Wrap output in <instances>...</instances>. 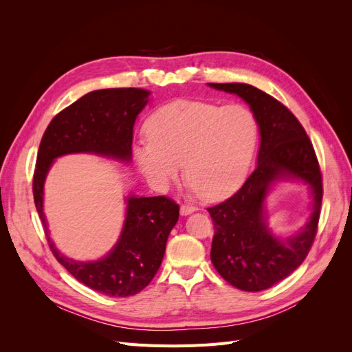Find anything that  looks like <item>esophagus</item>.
<instances>
[{"label":"esophagus","instance_id":"obj_1","mask_svg":"<svg viewBox=\"0 0 352 352\" xmlns=\"http://www.w3.org/2000/svg\"><path fill=\"white\" fill-rule=\"evenodd\" d=\"M197 210H198V207H195V206L182 204V206H180V214H182V216H188V214H190V212H194V211H197Z\"/></svg>","mask_w":352,"mask_h":352}]
</instances>
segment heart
<instances>
[{"label": "heart", "instance_id": "heart-1", "mask_svg": "<svg viewBox=\"0 0 352 352\" xmlns=\"http://www.w3.org/2000/svg\"><path fill=\"white\" fill-rule=\"evenodd\" d=\"M148 140L135 148L146 180L166 189L185 172L195 192L223 199L242 186L258 141V123L242 104L179 100L157 109L146 122Z\"/></svg>", "mask_w": 352, "mask_h": 352}]
</instances>
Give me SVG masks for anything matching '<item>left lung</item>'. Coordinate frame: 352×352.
Returning <instances> with one entry per match:
<instances>
[{
	"label": "left lung",
	"instance_id": "obj_1",
	"mask_svg": "<svg viewBox=\"0 0 352 352\" xmlns=\"http://www.w3.org/2000/svg\"><path fill=\"white\" fill-rule=\"evenodd\" d=\"M236 94L260 127L257 167L236 194L207 208L214 225L211 261L219 274L245 292L269 289L300 267L311 250L320 219L323 182L310 138L289 109L247 83H210ZM300 178L312 186L314 212L298 235L276 239L265 226L263 199L276 179Z\"/></svg>",
	"mask_w": 352,
	"mask_h": 352
}]
</instances>
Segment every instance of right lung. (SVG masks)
<instances>
[{
  "mask_svg": "<svg viewBox=\"0 0 352 352\" xmlns=\"http://www.w3.org/2000/svg\"><path fill=\"white\" fill-rule=\"evenodd\" d=\"M150 92L140 88L92 91L61 110L42 136L34 173V199L51 252L74 279L107 296H132L153 280L163 261L168 233L179 219V204L167 197H129L122 235L98 261H74L61 255L48 235L42 211L44 182L54 158L92 153L131 162L136 116Z\"/></svg>",
  "mask_w": 352,
  "mask_h": 352,
  "instance_id": "add662e5",
  "label": "right lung"
}]
</instances>
